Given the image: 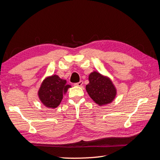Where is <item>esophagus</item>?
Wrapping results in <instances>:
<instances>
[{
  "label": "esophagus",
  "mask_w": 160,
  "mask_h": 160,
  "mask_svg": "<svg viewBox=\"0 0 160 160\" xmlns=\"http://www.w3.org/2000/svg\"><path fill=\"white\" fill-rule=\"evenodd\" d=\"M83 81H79V83H75V85H76V86H78V87H81L82 85H83Z\"/></svg>",
  "instance_id": "1"
}]
</instances>
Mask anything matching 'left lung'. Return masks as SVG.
Listing matches in <instances>:
<instances>
[{"label": "left lung", "instance_id": "left-lung-1", "mask_svg": "<svg viewBox=\"0 0 160 160\" xmlns=\"http://www.w3.org/2000/svg\"><path fill=\"white\" fill-rule=\"evenodd\" d=\"M86 91L90 98L99 106L111 103L117 95V89L109 77L98 71L91 72L89 75Z\"/></svg>", "mask_w": 160, "mask_h": 160}]
</instances>
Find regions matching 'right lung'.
Instances as JSON below:
<instances>
[{"instance_id":"add662e5","label":"right lung","mask_w":160,"mask_h":160,"mask_svg":"<svg viewBox=\"0 0 160 160\" xmlns=\"http://www.w3.org/2000/svg\"><path fill=\"white\" fill-rule=\"evenodd\" d=\"M70 88L71 86L66 83V80L57 75H52L42 81L38 91V98L46 108L55 109L59 105L62 96Z\"/></svg>"}]
</instances>
